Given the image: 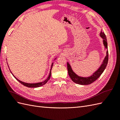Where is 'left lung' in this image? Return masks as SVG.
I'll return each instance as SVG.
<instances>
[{
    "label": "left lung",
    "mask_w": 120,
    "mask_h": 120,
    "mask_svg": "<svg viewBox=\"0 0 120 120\" xmlns=\"http://www.w3.org/2000/svg\"><path fill=\"white\" fill-rule=\"evenodd\" d=\"M100 36L101 38L103 39V44L104 46V48L106 49V55L104 58L103 62L101 64L100 66L98 69L95 71L93 74L88 77H82V76H79L73 71L71 66L68 62L67 63V70H68V75L70 79L72 81L75 82V83L82 85H87L91 84L99 78V76L102 74L104 70H105L106 65L108 63L109 60V54L108 50H107V42L106 35L103 32L101 31L100 33Z\"/></svg>",
    "instance_id": "8db88e82"
}]
</instances>
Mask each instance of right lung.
I'll return each mask as SVG.
<instances>
[{
	"mask_svg": "<svg viewBox=\"0 0 120 120\" xmlns=\"http://www.w3.org/2000/svg\"><path fill=\"white\" fill-rule=\"evenodd\" d=\"M57 58H55V59L54 60H55ZM8 63V62H7ZM53 62L52 63V65H51V69H50V73H49V75L48 76V78L45 79V80L44 81H43L42 82H37V83H26V82H22L20 80H19V79H18L17 78L15 77V76H14V75L13 74V73H12L11 71V70L10 69V68H9V66H8V67L9 68V69H10V71L11 72V73L12 75H13L14 76V78L16 79L18 81H19L21 84H22V85H23L24 86H25L26 87H29V88H37V87H41L42 86L45 85L46 83H47V82L49 80V79H50V78H51V70H52V67H53Z\"/></svg>",
	"mask_w": 120,
	"mask_h": 120,
	"instance_id": "add662e5",
	"label": "right lung"
}]
</instances>
